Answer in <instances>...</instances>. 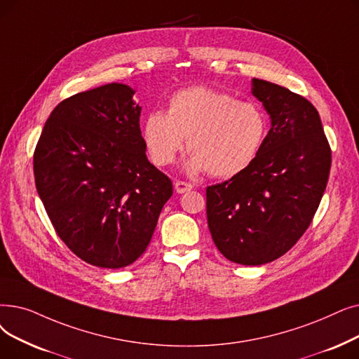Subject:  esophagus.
<instances>
[{
	"label": "esophagus",
	"mask_w": 359,
	"mask_h": 359,
	"mask_svg": "<svg viewBox=\"0 0 359 359\" xmlns=\"http://www.w3.org/2000/svg\"><path fill=\"white\" fill-rule=\"evenodd\" d=\"M192 188H194V186H192L191 183H188V182H180V180H177V182L175 183V189H176L177 194L189 192Z\"/></svg>",
	"instance_id": "esophagus-1"
}]
</instances>
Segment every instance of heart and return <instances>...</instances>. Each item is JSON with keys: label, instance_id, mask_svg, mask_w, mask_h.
Listing matches in <instances>:
<instances>
[{"label": "heart", "instance_id": "obj_1", "mask_svg": "<svg viewBox=\"0 0 359 359\" xmlns=\"http://www.w3.org/2000/svg\"><path fill=\"white\" fill-rule=\"evenodd\" d=\"M267 133V117L249 101L205 86L177 90L167 113L152 111L142 123V141L157 165L173 163L184 145L191 151L184 168L208 170L215 177H231L249 167Z\"/></svg>", "mask_w": 359, "mask_h": 359}]
</instances>
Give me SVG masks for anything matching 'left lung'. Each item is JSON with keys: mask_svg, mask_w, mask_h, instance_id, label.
Segmentation results:
<instances>
[{"mask_svg": "<svg viewBox=\"0 0 359 359\" xmlns=\"http://www.w3.org/2000/svg\"><path fill=\"white\" fill-rule=\"evenodd\" d=\"M271 128L254 161L207 188V220L227 259L261 266L298 242L320 205L332 151L316 107L276 83L252 79Z\"/></svg>", "mask_w": 359, "mask_h": 359, "instance_id": "left-lung-1", "label": "left lung"}]
</instances>
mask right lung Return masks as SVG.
Segmentation results:
<instances>
[{"instance_id":"add662e5","label":"right lung","mask_w":359,"mask_h":359,"mask_svg":"<svg viewBox=\"0 0 359 359\" xmlns=\"http://www.w3.org/2000/svg\"><path fill=\"white\" fill-rule=\"evenodd\" d=\"M133 95L107 83L61 101L34 154L36 191L57 235L101 269L128 267L145 252L173 195L147 158Z\"/></svg>"}]
</instances>
